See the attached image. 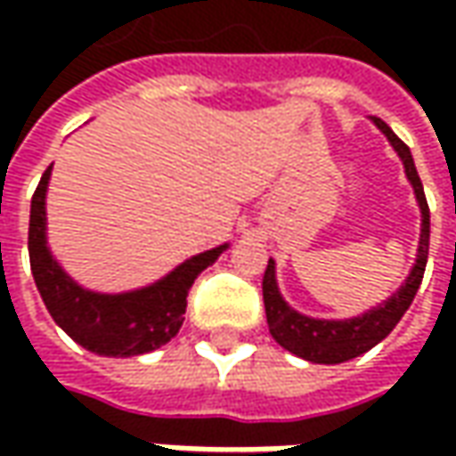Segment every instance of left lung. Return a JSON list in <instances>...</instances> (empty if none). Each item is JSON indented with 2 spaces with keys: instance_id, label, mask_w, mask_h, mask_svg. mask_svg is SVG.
<instances>
[{
  "instance_id": "left-lung-1",
  "label": "left lung",
  "mask_w": 456,
  "mask_h": 456,
  "mask_svg": "<svg viewBox=\"0 0 456 456\" xmlns=\"http://www.w3.org/2000/svg\"><path fill=\"white\" fill-rule=\"evenodd\" d=\"M373 124L388 136L391 147L398 151L401 162L406 167L409 183L413 184V195H416L419 208H421L419 254H416V264H413L409 279L403 281V287L395 291L391 299H386L383 305L373 306L370 312L353 317V320H314V317H305V314L294 312L279 294L273 261L269 258V266L264 272V284H261L269 332L284 350H289V353L309 360V362H324V365L345 362V360H353L362 355V353H368L383 338H388L391 330L398 324V320L403 317V312L411 306L413 297L419 291V284L424 279V269H427V258H429V205H427V195H424V184L419 180V172H416V165H413L411 150L391 132V126L386 121L373 116Z\"/></svg>"
}]
</instances>
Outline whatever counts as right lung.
I'll return each instance as SVG.
<instances>
[{"label": "right lung", "instance_id": "add662e5", "mask_svg": "<svg viewBox=\"0 0 456 456\" xmlns=\"http://www.w3.org/2000/svg\"><path fill=\"white\" fill-rule=\"evenodd\" d=\"M50 169L53 167L45 169L32 195L27 238L32 276L50 317L68 332V338L96 355L134 358L167 345L183 327L187 291L198 273L208 269L228 246L187 258L175 272L144 289L124 294L83 289L58 266L45 240V192Z\"/></svg>", "mask_w": 456, "mask_h": 456}]
</instances>
